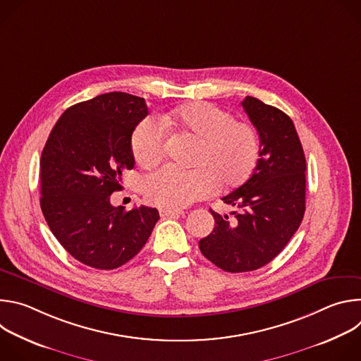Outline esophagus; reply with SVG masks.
Wrapping results in <instances>:
<instances>
[{
    "mask_svg": "<svg viewBox=\"0 0 361 361\" xmlns=\"http://www.w3.org/2000/svg\"><path fill=\"white\" fill-rule=\"evenodd\" d=\"M183 213L176 212V210H167V209H160V216L161 217H180Z\"/></svg>",
    "mask_w": 361,
    "mask_h": 361,
    "instance_id": "1",
    "label": "esophagus"
}]
</instances>
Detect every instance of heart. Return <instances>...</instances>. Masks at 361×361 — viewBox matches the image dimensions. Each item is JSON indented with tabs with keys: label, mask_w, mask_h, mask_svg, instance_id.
<instances>
[{
	"label": "heart",
	"mask_w": 361,
	"mask_h": 361,
	"mask_svg": "<svg viewBox=\"0 0 361 361\" xmlns=\"http://www.w3.org/2000/svg\"><path fill=\"white\" fill-rule=\"evenodd\" d=\"M167 130H176L198 141L192 170L163 167L147 176L144 195L163 209L178 210L209 195L213 185L233 188L254 171L260 157L257 130L205 101L191 102L164 116L160 121L145 118L131 138L135 161L145 169L157 166L167 148Z\"/></svg>",
	"instance_id": "obj_1"
}]
</instances>
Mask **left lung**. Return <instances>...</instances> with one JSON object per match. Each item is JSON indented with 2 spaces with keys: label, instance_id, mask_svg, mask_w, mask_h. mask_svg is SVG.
I'll return each instance as SVG.
<instances>
[{
  "label": "left lung",
  "instance_id": "1",
  "mask_svg": "<svg viewBox=\"0 0 361 361\" xmlns=\"http://www.w3.org/2000/svg\"><path fill=\"white\" fill-rule=\"evenodd\" d=\"M260 137V159L251 177L226 204L233 219L212 212L216 226L198 245L205 259L228 273L269 264L298 230L305 212V157L291 118L254 97L241 102Z\"/></svg>",
  "mask_w": 361,
  "mask_h": 361
}]
</instances>
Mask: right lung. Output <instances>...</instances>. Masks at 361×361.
Wrapping results in <instances>:
<instances>
[{
	"mask_svg": "<svg viewBox=\"0 0 361 361\" xmlns=\"http://www.w3.org/2000/svg\"><path fill=\"white\" fill-rule=\"evenodd\" d=\"M148 114L145 101L107 92L67 109L41 154L44 219L60 244L80 263L121 267L147 243L160 216L156 209L111 205L123 173L134 167L131 135Z\"/></svg>",
	"mask_w": 361,
	"mask_h": 361,
	"instance_id": "add662e5",
	"label": "right lung"
}]
</instances>
